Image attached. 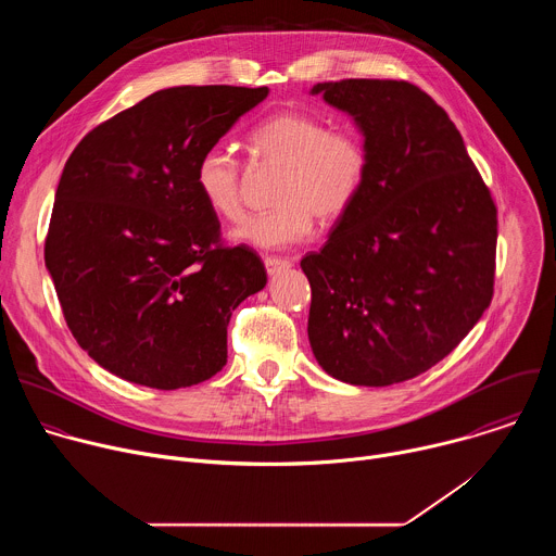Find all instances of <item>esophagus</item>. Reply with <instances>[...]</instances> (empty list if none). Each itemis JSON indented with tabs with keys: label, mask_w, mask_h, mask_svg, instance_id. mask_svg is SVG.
<instances>
[{
	"label": "esophagus",
	"mask_w": 556,
	"mask_h": 556,
	"mask_svg": "<svg viewBox=\"0 0 556 556\" xmlns=\"http://www.w3.org/2000/svg\"><path fill=\"white\" fill-rule=\"evenodd\" d=\"M264 266H266L268 275L273 277V275H277V273H281V270H288L292 264H290L288 260H281V257H266V260H264Z\"/></svg>",
	"instance_id": "obj_1"
}]
</instances>
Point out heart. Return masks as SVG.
Listing matches in <instances>:
<instances>
[{
  "label": "heart",
  "mask_w": 556,
  "mask_h": 556,
  "mask_svg": "<svg viewBox=\"0 0 556 556\" xmlns=\"http://www.w3.org/2000/svg\"><path fill=\"white\" fill-rule=\"evenodd\" d=\"M255 161L277 169L275 208L232 230L237 242L275 251L305 242L314 217L324 224L341 219L363 191L369 155L363 138L332 129L305 112H281L251 134ZM195 185L206 206L222 219L244 215L242 167L224 147L206 149L195 167Z\"/></svg>",
  "instance_id": "b5f03b06"
}]
</instances>
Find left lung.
Instances as JSON below:
<instances>
[{
  "mask_svg": "<svg viewBox=\"0 0 556 556\" xmlns=\"http://www.w3.org/2000/svg\"><path fill=\"white\" fill-rule=\"evenodd\" d=\"M309 94L350 114L369 167L326 247L301 260L307 339L337 380H409L480 321L493 299L497 208L448 114L407 81L345 78Z\"/></svg>",
  "mask_w": 556,
  "mask_h": 556,
  "instance_id": "8db88e82",
  "label": "left lung"
}]
</instances>
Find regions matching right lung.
I'll return each instance as SVG.
<instances>
[{
    "label": "right lung",
    "mask_w": 556,
    "mask_h": 556,
    "mask_svg": "<svg viewBox=\"0 0 556 556\" xmlns=\"http://www.w3.org/2000/svg\"><path fill=\"white\" fill-rule=\"evenodd\" d=\"M266 97L167 88L94 127L67 157L46 268L72 337L114 376L180 389L226 365L230 314L268 277L249 247L219 242L195 167Z\"/></svg>",
    "instance_id": "right-lung-1"
}]
</instances>
